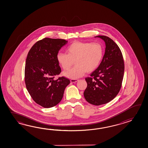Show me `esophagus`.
I'll return each mask as SVG.
<instances>
[{
    "label": "esophagus",
    "instance_id": "1",
    "mask_svg": "<svg viewBox=\"0 0 148 148\" xmlns=\"http://www.w3.org/2000/svg\"><path fill=\"white\" fill-rule=\"evenodd\" d=\"M78 81V79H71L70 80V82H73V83H75V82H77Z\"/></svg>",
    "mask_w": 148,
    "mask_h": 148
}]
</instances>
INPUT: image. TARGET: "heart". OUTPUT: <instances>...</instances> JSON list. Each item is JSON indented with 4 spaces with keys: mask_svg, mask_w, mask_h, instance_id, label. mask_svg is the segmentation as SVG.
<instances>
[{
    "mask_svg": "<svg viewBox=\"0 0 148 148\" xmlns=\"http://www.w3.org/2000/svg\"><path fill=\"white\" fill-rule=\"evenodd\" d=\"M66 52L68 54L58 52L57 61L64 70L69 69L75 61V66L64 72L63 75L76 79L82 77L86 72L90 73L97 68L103 57L104 48L99 42L75 41L68 47Z\"/></svg>",
    "mask_w": 148,
    "mask_h": 148,
    "instance_id": "obj_1",
    "label": "heart"
}]
</instances>
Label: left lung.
Here are the masks:
<instances>
[{"mask_svg": "<svg viewBox=\"0 0 148 148\" xmlns=\"http://www.w3.org/2000/svg\"><path fill=\"white\" fill-rule=\"evenodd\" d=\"M105 43V51L100 65L85 79L87 87L84 92L85 99L96 106L113 100L119 92L123 81L124 63L121 51L113 40L98 35Z\"/></svg>", "mask_w": 148, "mask_h": 148, "instance_id": "left-lung-1", "label": "left lung"}]
</instances>
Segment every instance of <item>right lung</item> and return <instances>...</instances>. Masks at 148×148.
Segmentation results:
<instances>
[{
	"label": "right lung",
	"instance_id": "right-lung-1",
	"mask_svg": "<svg viewBox=\"0 0 148 148\" xmlns=\"http://www.w3.org/2000/svg\"><path fill=\"white\" fill-rule=\"evenodd\" d=\"M68 41L59 38H44L34 44L26 60V87L36 103L50 108L60 103L64 89L70 84L64 77L54 78L61 71L57 54Z\"/></svg>",
	"mask_w": 148,
	"mask_h": 148
}]
</instances>
